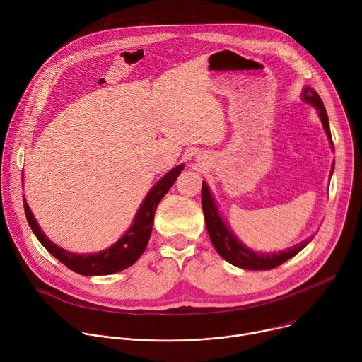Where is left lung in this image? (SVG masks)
Wrapping results in <instances>:
<instances>
[{
    "instance_id": "left-lung-1",
    "label": "left lung",
    "mask_w": 362,
    "mask_h": 362,
    "mask_svg": "<svg viewBox=\"0 0 362 362\" xmlns=\"http://www.w3.org/2000/svg\"><path fill=\"white\" fill-rule=\"evenodd\" d=\"M303 100L311 103V105L318 110L320 119L322 122V126L327 132V136L329 139L331 147L334 148L332 137H331V130H329V123H328V116L327 110L324 107V103L318 93L314 88L306 87L303 91ZM334 169V166H332ZM332 173V170H331ZM202 208H203V215H204V222H206V229H208L209 238L216 249V252L223 257L225 261L229 264L243 268V269H252V271H269L274 269L288 259H291L292 256H295L298 252H300L309 242L313 240V238H309L300 243H298L293 247H289L286 250H282L279 253H256L246 246H243L228 229L225 222L222 221L216 203L211 194V190L204 182L202 183Z\"/></svg>"
}]
</instances>
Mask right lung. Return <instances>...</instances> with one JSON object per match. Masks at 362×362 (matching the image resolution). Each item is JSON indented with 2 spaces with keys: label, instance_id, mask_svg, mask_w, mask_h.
Wrapping results in <instances>:
<instances>
[{
  "label": "right lung",
  "instance_id": "add662e5",
  "mask_svg": "<svg viewBox=\"0 0 362 362\" xmlns=\"http://www.w3.org/2000/svg\"><path fill=\"white\" fill-rule=\"evenodd\" d=\"M183 170V165L172 169L169 173H166L156 185L151 187L148 194L146 196L144 202L141 203L140 209L134 218V222L132 228L110 247L106 250L93 253V255H77L64 250L63 247L54 245L51 242L40 229L38 223L35 222L28 204L25 199L23 197L24 202V211L25 216L28 221V225L40 243L51 253L54 257L64 264L69 269L86 275V276H93V275H109V274H116L120 272L129 267H132L141 253L144 252L147 242L150 239L151 233V226L154 221V212H156V208L162 197L169 192L172 185L176 182L177 176Z\"/></svg>",
  "mask_w": 362,
  "mask_h": 362
}]
</instances>
